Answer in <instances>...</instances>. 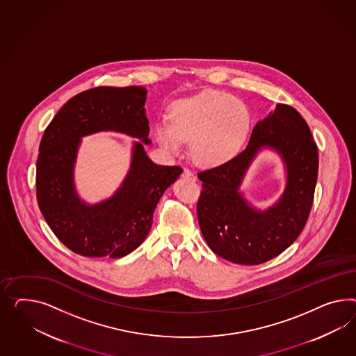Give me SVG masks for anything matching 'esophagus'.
<instances>
[{"label":"esophagus","instance_id":"1","mask_svg":"<svg viewBox=\"0 0 356 356\" xmlns=\"http://www.w3.org/2000/svg\"><path fill=\"white\" fill-rule=\"evenodd\" d=\"M181 176H183L184 179H188V180H195L194 173L191 170H188V168H184V172Z\"/></svg>","mask_w":356,"mask_h":356}]
</instances>
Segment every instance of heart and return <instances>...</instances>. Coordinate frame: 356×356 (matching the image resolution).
Wrapping results in <instances>:
<instances>
[{"label": "heart", "mask_w": 356, "mask_h": 356, "mask_svg": "<svg viewBox=\"0 0 356 356\" xmlns=\"http://www.w3.org/2000/svg\"><path fill=\"white\" fill-rule=\"evenodd\" d=\"M250 108L227 92L202 90L176 101L170 123L155 125L154 135L168 153H181L192 143L193 159L204 167L228 163L240 153L250 134Z\"/></svg>", "instance_id": "1"}]
</instances>
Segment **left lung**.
Listing matches in <instances>:
<instances>
[{
    "label": "left lung",
    "mask_w": 356,
    "mask_h": 356,
    "mask_svg": "<svg viewBox=\"0 0 356 356\" xmlns=\"http://www.w3.org/2000/svg\"><path fill=\"white\" fill-rule=\"evenodd\" d=\"M280 154L287 172L280 200L264 211L239 192L256 155ZM318 154L306 120L291 106L277 104L252 129L246 149L228 163L198 173L203 191L197 215L203 238L216 255L236 264L273 259L303 231L316 186Z\"/></svg>",
    "instance_id": "8db88e82"
}]
</instances>
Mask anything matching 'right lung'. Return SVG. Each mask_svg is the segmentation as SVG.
Segmentation results:
<instances>
[{
    "instance_id": "obj_1",
    "label": "right lung",
    "mask_w": 356,
    "mask_h": 356,
    "mask_svg": "<svg viewBox=\"0 0 356 356\" xmlns=\"http://www.w3.org/2000/svg\"><path fill=\"white\" fill-rule=\"evenodd\" d=\"M144 87H98L72 97L53 118L40 143L36 192L40 210L70 250L89 258H122L144 242L165 189L183 172L177 165L154 163L145 113ZM138 138L122 185L107 200L90 205L74 186L81 138L97 131Z\"/></svg>"
}]
</instances>
